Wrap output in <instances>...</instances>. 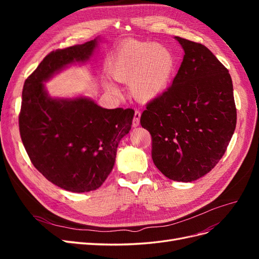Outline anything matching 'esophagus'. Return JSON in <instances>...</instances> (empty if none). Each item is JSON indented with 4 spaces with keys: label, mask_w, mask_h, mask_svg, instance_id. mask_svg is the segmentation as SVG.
<instances>
[{
    "label": "esophagus",
    "mask_w": 259,
    "mask_h": 259,
    "mask_svg": "<svg viewBox=\"0 0 259 259\" xmlns=\"http://www.w3.org/2000/svg\"><path fill=\"white\" fill-rule=\"evenodd\" d=\"M139 122H140V112L138 110H136L135 114H134V119H133V126L137 127L139 125Z\"/></svg>",
    "instance_id": "esophagus-1"
}]
</instances>
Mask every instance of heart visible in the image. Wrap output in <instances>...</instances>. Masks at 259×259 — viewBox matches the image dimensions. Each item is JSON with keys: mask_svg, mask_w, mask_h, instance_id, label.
I'll list each match as a JSON object with an SVG mask.
<instances>
[{"mask_svg": "<svg viewBox=\"0 0 259 259\" xmlns=\"http://www.w3.org/2000/svg\"><path fill=\"white\" fill-rule=\"evenodd\" d=\"M173 53L160 44L130 41L117 51L109 71L115 81L131 84V92L140 101H151L167 90L174 75ZM108 91L115 92L106 82Z\"/></svg>", "mask_w": 259, "mask_h": 259, "instance_id": "1", "label": "heart"}]
</instances>
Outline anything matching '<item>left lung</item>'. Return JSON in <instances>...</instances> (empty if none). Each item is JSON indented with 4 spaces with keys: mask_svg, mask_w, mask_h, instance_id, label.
Returning a JSON list of instances; mask_svg holds the SVG:
<instances>
[{
    "mask_svg": "<svg viewBox=\"0 0 259 259\" xmlns=\"http://www.w3.org/2000/svg\"><path fill=\"white\" fill-rule=\"evenodd\" d=\"M185 52L170 88L147 105L140 124L152 137V160L175 182L206 175L236 130L231 76L204 45L175 36Z\"/></svg>",
    "mask_w": 259,
    "mask_h": 259,
    "instance_id": "obj_1",
    "label": "left lung"
}]
</instances>
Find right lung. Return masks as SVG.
<instances>
[{"label": "right lung", "instance_id": "obj_1", "mask_svg": "<svg viewBox=\"0 0 259 259\" xmlns=\"http://www.w3.org/2000/svg\"><path fill=\"white\" fill-rule=\"evenodd\" d=\"M100 36L49 54L23 84L19 131L34 167L67 191L96 190L113 168L132 109H106L84 95L53 97L45 83L74 65L90 64Z\"/></svg>", "mask_w": 259, "mask_h": 259}]
</instances>
